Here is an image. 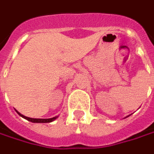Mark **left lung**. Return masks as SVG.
<instances>
[{
    "label": "left lung",
    "instance_id": "left-lung-1",
    "mask_svg": "<svg viewBox=\"0 0 154 154\" xmlns=\"http://www.w3.org/2000/svg\"><path fill=\"white\" fill-rule=\"evenodd\" d=\"M131 116V115H129V116H125V118H127V117H128V116Z\"/></svg>",
    "mask_w": 154,
    "mask_h": 154
}]
</instances>
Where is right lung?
I'll list each match as a JSON object with an SVG mask.
<instances>
[{
  "mask_svg": "<svg viewBox=\"0 0 154 154\" xmlns=\"http://www.w3.org/2000/svg\"><path fill=\"white\" fill-rule=\"evenodd\" d=\"M16 111H17V113L20 116L26 119L27 121L33 122V123H50V122H52V121H54L55 120H56V119L58 118V116H55L53 117V118H49V119H36V118H30V117H27L25 116H23V115H22V114L18 112L17 110H16Z\"/></svg>",
  "mask_w": 154,
  "mask_h": 154,
  "instance_id": "add662e5",
  "label": "right lung"
}]
</instances>
